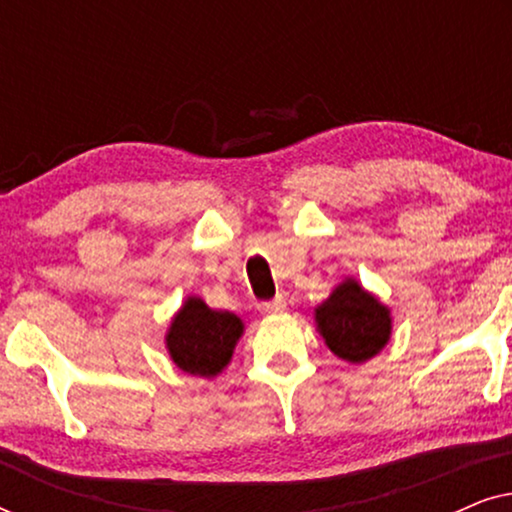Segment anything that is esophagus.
Instances as JSON below:
<instances>
[{
    "label": "esophagus",
    "instance_id": "obj_1",
    "mask_svg": "<svg viewBox=\"0 0 512 512\" xmlns=\"http://www.w3.org/2000/svg\"><path fill=\"white\" fill-rule=\"evenodd\" d=\"M284 307H286V300L282 296H277L272 300H263V303L258 305V310L263 314H277V312H284Z\"/></svg>",
    "mask_w": 512,
    "mask_h": 512
}]
</instances>
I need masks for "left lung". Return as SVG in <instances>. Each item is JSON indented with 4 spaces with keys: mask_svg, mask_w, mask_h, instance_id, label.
Masks as SVG:
<instances>
[{
    "mask_svg": "<svg viewBox=\"0 0 512 512\" xmlns=\"http://www.w3.org/2000/svg\"><path fill=\"white\" fill-rule=\"evenodd\" d=\"M317 326L331 352L349 363L368 361L391 335L389 310L354 279L342 282L317 307Z\"/></svg>",
    "mask_w": 512,
    "mask_h": 512,
    "instance_id": "1",
    "label": "left lung"
}]
</instances>
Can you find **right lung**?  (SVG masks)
I'll return each instance as SVG.
<instances>
[{
    "mask_svg": "<svg viewBox=\"0 0 512 512\" xmlns=\"http://www.w3.org/2000/svg\"><path fill=\"white\" fill-rule=\"evenodd\" d=\"M242 321L233 312H216L200 298H188L167 333L172 361L184 373L212 377L228 366Z\"/></svg>",
    "mask_w": 512,
    "mask_h": 512,
    "instance_id": "1",
    "label": "right lung"
}]
</instances>
